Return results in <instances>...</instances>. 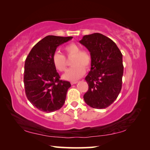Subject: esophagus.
Instances as JSON below:
<instances>
[{
  "label": "esophagus",
  "instance_id": "esophagus-1",
  "mask_svg": "<svg viewBox=\"0 0 150 150\" xmlns=\"http://www.w3.org/2000/svg\"><path fill=\"white\" fill-rule=\"evenodd\" d=\"M77 83V81H71V85H75Z\"/></svg>",
  "mask_w": 150,
  "mask_h": 150
}]
</instances>
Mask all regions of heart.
I'll list each match as a JSON object with an SVG mask.
<instances>
[{
    "instance_id": "1",
    "label": "heart",
    "mask_w": 150,
    "mask_h": 150,
    "mask_svg": "<svg viewBox=\"0 0 150 150\" xmlns=\"http://www.w3.org/2000/svg\"><path fill=\"white\" fill-rule=\"evenodd\" d=\"M67 55H73L71 64L73 66L67 71L63 78L66 80L75 81L82 77L85 72V69L90 67L92 63V56L87 50H81L79 45L71 43L64 47ZM52 63L58 71L64 72L67 68V62L64 55L55 52L53 55Z\"/></svg>"
}]
</instances>
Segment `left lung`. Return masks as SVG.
I'll return each instance as SVG.
<instances>
[{"mask_svg": "<svg viewBox=\"0 0 150 150\" xmlns=\"http://www.w3.org/2000/svg\"><path fill=\"white\" fill-rule=\"evenodd\" d=\"M79 42L92 56L91 71L85 80L88 89L83 98L87 105L105 108L117 98L122 84V54L112 40L99 33L85 35Z\"/></svg>", "mask_w": 150, "mask_h": 150, "instance_id": "left-lung-1", "label": "left lung"}]
</instances>
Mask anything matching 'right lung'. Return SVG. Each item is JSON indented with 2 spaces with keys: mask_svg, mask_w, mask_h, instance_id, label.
<instances>
[{
  "mask_svg": "<svg viewBox=\"0 0 150 150\" xmlns=\"http://www.w3.org/2000/svg\"><path fill=\"white\" fill-rule=\"evenodd\" d=\"M72 38L47 35L32 47L25 61V93L32 105L40 110L52 112L64 105L71 84L59 79L52 57L59 45Z\"/></svg>",
  "mask_w": 150,
  "mask_h": 150,
  "instance_id": "right-lung-1",
  "label": "right lung"
}]
</instances>
